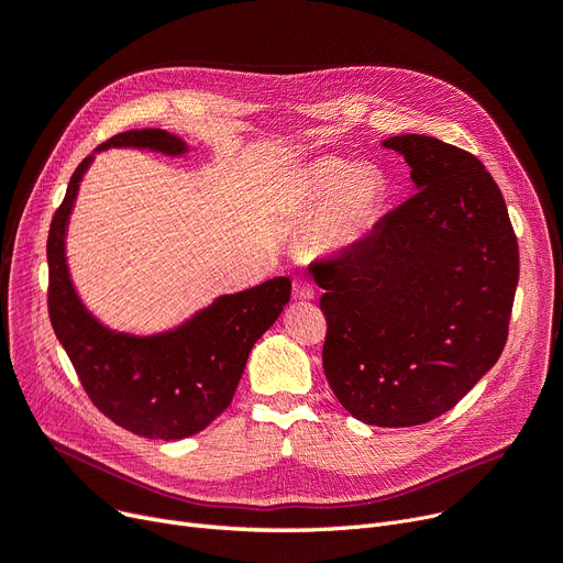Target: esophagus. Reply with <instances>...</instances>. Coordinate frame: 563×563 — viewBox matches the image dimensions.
<instances>
[{"instance_id": "34e87169", "label": "esophagus", "mask_w": 563, "mask_h": 563, "mask_svg": "<svg viewBox=\"0 0 563 563\" xmlns=\"http://www.w3.org/2000/svg\"><path fill=\"white\" fill-rule=\"evenodd\" d=\"M292 298L296 300H311L313 298V286L305 277L292 279Z\"/></svg>"}]
</instances>
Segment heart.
Segmentation results:
<instances>
[{
    "mask_svg": "<svg viewBox=\"0 0 563 563\" xmlns=\"http://www.w3.org/2000/svg\"><path fill=\"white\" fill-rule=\"evenodd\" d=\"M383 201L380 176L343 159H316L298 174L296 203L320 210L328 203L320 233L332 247H351L376 222Z\"/></svg>",
    "mask_w": 563,
    "mask_h": 563,
    "instance_id": "heart-1",
    "label": "heart"
}]
</instances>
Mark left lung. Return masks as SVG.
<instances>
[{"mask_svg": "<svg viewBox=\"0 0 563 563\" xmlns=\"http://www.w3.org/2000/svg\"><path fill=\"white\" fill-rule=\"evenodd\" d=\"M417 192L364 240L318 261L323 368L339 404L371 426L431 421L486 376L508 336L518 238L481 159L426 135L383 142Z\"/></svg>", "mask_w": 563, "mask_h": 563, "instance_id": "obj_1", "label": "left lung"}]
</instances>
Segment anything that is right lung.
I'll return each mask as SVG.
<instances>
[{
	"instance_id": "add662e5",
	"label": "right lung",
	"mask_w": 563,
	"mask_h": 563,
	"mask_svg": "<svg viewBox=\"0 0 563 563\" xmlns=\"http://www.w3.org/2000/svg\"><path fill=\"white\" fill-rule=\"evenodd\" d=\"M183 155L187 144L165 130H128L98 146ZM93 155L70 176L47 235V311L91 404L125 431L148 440L190 438L220 417L235 394L252 345L290 300V279L275 277L222 296L180 328L132 336L100 325L79 302L66 265V224L79 180Z\"/></svg>"
}]
</instances>
